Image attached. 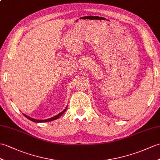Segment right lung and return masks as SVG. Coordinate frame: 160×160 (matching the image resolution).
Listing matches in <instances>:
<instances>
[{
    "label": "right lung",
    "mask_w": 160,
    "mask_h": 160,
    "mask_svg": "<svg viewBox=\"0 0 160 160\" xmlns=\"http://www.w3.org/2000/svg\"><path fill=\"white\" fill-rule=\"evenodd\" d=\"M67 108H68V106H66V108H65L61 112H60L59 114H58L57 115H56V116H54V117H51V118H48V119H44V120H40V119H35V118H31V117H28V116H27V115H26V114H24V113H22L24 114V116L25 117H27L28 119H29V120H31V121H33V122H48V121H54V120H56V119H57V118H58L59 117H60L61 115L64 113L65 111H66V110H67Z\"/></svg>",
    "instance_id": "right-lung-1"
}]
</instances>
